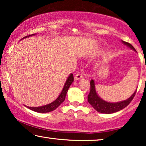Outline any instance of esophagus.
<instances>
[{"label": "esophagus", "mask_w": 146, "mask_h": 146, "mask_svg": "<svg viewBox=\"0 0 146 146\" xmlns=\"http://www.w3.org/2000/svg\"><path fill=\"white\" fill-rule=\"evenodd\" d=\"M82 78H83V75L80 73H78V74H76L75 75V80H81V79H82Z\"/></svg>", "instance_id": "obj_1"}]
</instances>
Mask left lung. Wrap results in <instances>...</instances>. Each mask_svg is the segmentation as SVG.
Returning <instances> with one entry per match:
<instances>
[{
  "mask_svg": "<svg viewBox=\"0 0 146 146\" xmlns=\"http://www.w3.org/2000/svg\"><path fill=\"white\" fill-rule=\"evenodd\" d=\"M122 43L126 45L129 48H131L133 51H136L135 48L132 46L130 43L126 42L121 40ZM137 90H135L130 98L127 99L126 100H123V101L119 102H108L105 101V100H102V99L99 96L98 93H97L96 89H95V81L93 80H90V90L89 94L88 95V102L95 110L99 113H104V114H111L116 113V112L119 111L128 106L130 102L132 101V99L134 98L135 94H136Z\"/></svg>",
  "mask_w": 146,
  "mask_h": 146,
  "instance_id": "left-lung-1",
  "label": "left lung"
}]
</instances>
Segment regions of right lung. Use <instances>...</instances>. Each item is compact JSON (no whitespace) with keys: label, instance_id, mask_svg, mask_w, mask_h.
<instances>
[{"label":"right lung","instance_id":"add662e5","mask_svg":"<svg viewBox=\"0 0 146 146\" xmlns=\"http://www.w3.org/2000/svg\"><path fill=\"white\" fill-rule=\"evenodd\" d=\"M35 35H36V33H35V34L25 36L23 38H22L21 40H22L23 39H24V38H29L30 36H35ZM73 80H73V75L72 73H71V74L69 75V76L68 77L67 80H66L62 90V92L60 93V95L58 97V98H57L56 100H55L54 101L51 102V103L42 106H39V107H29V106H26L27 108H29V109L33 110V111L37 112V113H48V112H51L53 111V110H56V108H58V107L64 101L65 98H66V93H67L68 88H69V87L71 86V84L73 83Z\"/></svg>","mask_w":146,"mask_h":146}]
</instances>
